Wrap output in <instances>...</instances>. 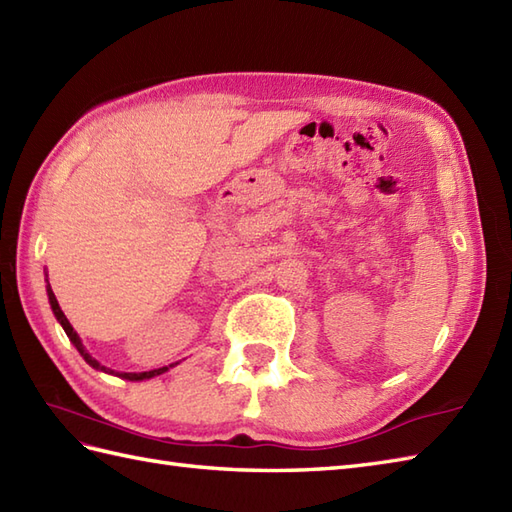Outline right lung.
<instances>
[{
  "instance_id": "add662e5",
  "label": "right lung",
  "mask_w": 512,
  "mask_h": 512,
  "mask_svg": "<svg viewBox=\"0 0 512 512\" xmlns=\"http://www.w3.org/2000/svg\"><path fill=\"white\" fill-rule=\"evenodd\" d=\"M47 296H49V305H51V311H54V316H56V320L62 324V329H64V333H67V337L71 339L73 342V346L80 350V355L84 357V361L88 363V365H93L95 370H101V372H110V374H116V372H112V370H108V368H103V365L97 361V359H93L86 352V348H84V344H82V339H80V335H77L75 331H73V326H71V322L67 320V316H64L62 313V309H60V305H58V300H56V294L51 292V285H49V281H47ZM168 368H160V370H151V372H140V374H134V372H123V374H116V376H121V378H127V381H144V378H153V376H160V374H164Z\"/></svg>"
}]
</instances>
